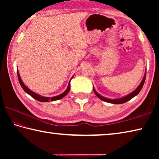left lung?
<instances>
[{"label": "left lung", "instance_id": "8db88e82", "mask_svg": "<svg viewBox=\"0 0 159 159\" xmlns=\"http://www.w3.org/2000/svg\"><path fill=\"white\" fill-rule=\"evenodd\" d=\"M146 71H147V69H146V71H145V73H144L143 79H142L141 83H139V85H138V87L136 89L134 90V91H133V92L130 93V94H128V95H125L124 97H122V98H118V99H109V98H105V97H104V96H102L101 95H99V94L95 90V88H94V86H93V91H94V93H95V95L98 96L99 99H102V100L104 101V102H109V103L115 104L125 103V102L129 101L132 98H133L134 97H135L136 95H138V94L139 92H140V90H142V87H143L144 83V81H145V78H146Z\"/></svg>", "mask_w": 159, "mask_h": 159}]
</instances>
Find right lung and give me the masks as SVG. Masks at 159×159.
<instances>
[{"mask_svg":"<svg viewBox=\"0 0 159 159\" xmlns=\"http://www.w3.org/2000/svg\"><path fill=\"white\" fill-rule=\"evenodd\" d=\"M17 76H18L19 82H20V85L21 86V88H23V90H25V92L28 94V95L31 96L32 98H34L35 99H36V100L39 101V102H49V101L53 102V101H56V100H58V99H60L61 98H63L64 96L66 95V94L68 93L69 91L70 90V82H71V80L73 79V77H74V76H73L71 77V79H70L69 82V84H68V86H67L66 90L64 91V93H62L60 94V95H59L54 96V97H52V98H49V97H44V96L40 95H39V94H37L36 93L33 92V91L29 89V88L27 87V86H26L25 83H23L22 80H21V79L20 73H19L18 69H17Z\"/></svg>","mask_w":159,"mask_h":159,"instance_id":"1","label":"right lung"}]
</instances>
